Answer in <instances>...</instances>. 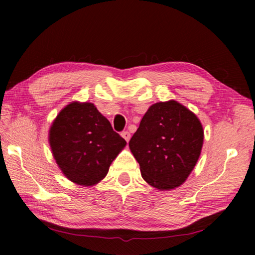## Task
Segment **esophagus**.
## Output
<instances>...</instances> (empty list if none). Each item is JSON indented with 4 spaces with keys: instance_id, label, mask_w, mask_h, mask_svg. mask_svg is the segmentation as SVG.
I'll use <instances>...</instances> for the list:
<instances>
[{
    "instance_id": "esophagus-1",
    "label": "esophagus",
    "mask_w": 255,
    "mask_h": 255,
    "mask_svg": "<svg viewBox=\"0 0 255 255\" xmlns=\"http://www.w3.org/2000/svg\"><path fill=\"white\" fill-rule=\"evenodd\" d=\"M122 136L125 138V140H126L127 143L129 141V139H130V132H129V131H123Z\"/></svg>"
}]
</instances>
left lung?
<instances>
[{
  "label": "left lung",
  "mask_w": 255,
  "mask_h": 255,
  "mask_svg": "<svg viewBox=\"0 0 255 255\" xmlns=\"http://www.w3.org/2000/svg\"><path fill=\"white\" fill-rule=\"evenodd\" d=\"M202 143L200 120L181 103L170 100L148 108L129 148L146 182L158 190H171L191 173Z\"/></svg>",
  "instance_id": "8db88e82"
}]
</instances>
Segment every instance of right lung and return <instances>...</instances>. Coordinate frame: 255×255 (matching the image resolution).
Listing matches in <instances>:
<instances>
[{"label": "right lung", "instance_id": "add662e5", "mask_svg": "<svg viewBox=\"0 0 255 255\" xmlns=\"http://www.w3.org/2000/svg\"><path fill=\"white\" fill-rule=\"evenodd\" d=\"M126 144L90 102L67 105L49 129V145L59 169L83 187L100 182Z\"/></svg>", "mask_w": 255, "mask_h": 255}]
</instances>
